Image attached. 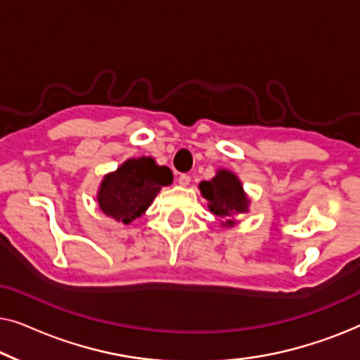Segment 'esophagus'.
Instances as JSON below:
<instances>
[{"instance_id": "34e87169", "label": "esophagus", "mask_w": 360, "mask_h": 360, "mask_svg": "<svg viewBox=\"0 0 360 360\" xmlns=\"http://www.w3.org/2000/svg\"><path fill=\"white\" fill-rule=\"evenodd\" d=\"M190 181H191V176H190V175L184 174V175L179 176V184H180L181 186H188Z\"/></svg>"}]
</instances>
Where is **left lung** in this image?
Segmentation results:
<instances>
[{"mask_svg": "<svg viewBox=\"0 0 360 360\" xmlns=\"http://www.w3.org/2000/svg\"><path fill=\"white\" fill-rule=\"evenodd\" d=\"M201 195L208 200V208L213 214L223 219V226H233L234 214L248 213L249 200L244 193L243 184L233 172L221 169L214 179L200 184Z\"/></svg>", "mask_w": 360, "mask_h": 360, "instance_id": "8db88e82", "label": "left lung"}]
</instances>
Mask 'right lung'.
Instances as JSON below:
<instances>
[{
  "label": "right lung",
  "instance_id": "1",
  "mask_svg": "<svg viewBox=\"0 0 360 360\" xmlns=\"http://www.w3.org/2000/svg\"><path fill=\"white\" fill-rule=\"evenodd\" d=\"M174 180L169 167L152 157L126 160L116 172L105 175L98 190V205L110 218L129 224L149 208L162 186Z\"/></svg>",
  "mask_w": 360,
  "mask_h": 360
}]
</instances>
